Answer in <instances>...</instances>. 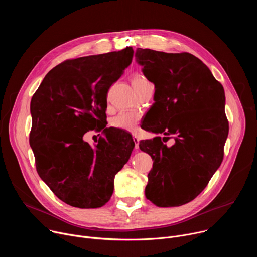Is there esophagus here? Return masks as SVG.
I'll return each mask as SVG.
<instances>
[{
  "label": "esophagus",
  "instance_id": "obj_1",
  "mask_svg": "<svg viewBox=\"0 0 257 257\" xmlns=\"http://www.w3.org/2000/svg\"><path fill=\"white\" fill-rule=\"evenodd\" d=\"M133 141H134V143H135L134 149H135V150H138V149H139V138H138L136 135H133Z\"/></svg>",
  "mask_w": 257,
  "mask_h": 257
}]
</instances>
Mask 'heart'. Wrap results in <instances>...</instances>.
I'll return each instance as SVG.
<instances>
[{
    "instance_id": "obj_1",
    "label": "heart",
    "mask_w": 257,
    "mask_h": 257,
    "mask_svg": "<svg viewBox=\"0 0 257 257\" xmlns=\"http://www.w3.org/2000/svg\"><path fill=\"white\" fill-rule=\"evenodd\" d=\"M131 83L136 92H138L145 86L150 85V82L148 81V79L140 74H135L131 79ZM139 119H140L139 115H137L135 113L123 112V113H120L118 116H116L112 120V125L115 128L133 132V131H135V129L137 127Z\"/></svg>"
}]
</instances>
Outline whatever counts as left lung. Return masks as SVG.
<instances>
[{
  "mask_svg": "<svg viewBox=\"0 0 257 257\" xmlns=\"http://www.w3.org/2000/svg\"><path fill=\"white\" fill-rule=\"evenodd\" d=\"M135 57L156 88L141 128L164 134L139 142L155 162L145 196L160 207L180 206L202 192L223 162L229 133L224 87L189 53L138 48Z\"/></svg>",
  "mask_w": 257,
  "mask_h": 257,
  "instance_id": "8db88e82",
  "label": "left lung"
}]
</instances>
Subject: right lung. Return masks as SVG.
<instances>
[{
	"label": "right lung",
	"instance_id": "1",
	"mask_svg": "<svg viewBox=\"0 0 257 257\" xmlns=\"http://www.w3.org/2000/svg\"><path fill=\"white\" fill-rule=\"evenodd\" d=\"M133 49L71 59L54 67L31 98L29 143L42 180L65 203L79 208L104 205L116 174L134 148L124 130L105 128L107 91L131 64ZM106 132L94 146L83 135Z\"/></svg>",
	"mask_w": 257,
	"mask_h": 257
}]
</instances>
